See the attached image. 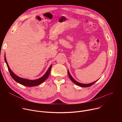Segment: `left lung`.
Segmentation results:
<instances>
[{
  "label": "left lung",
  "mask_w": 122,
  "mask_h": 122,
  "mask_svg": "<svg viewBox=\"0 0 122 122\" xmlns=\"http://www.w3.org/2000/svg\"><path fill=\"white\" fill-rule=\"evenodd\" d=\"M67 73H68V76L69 77V78L71 79V80L72 81H73L75 84H77V85L79 86H81V87H89V86H91L92 85H93V84H94L97 81L93 82H92L91 83H89V84H83V83H80L78 81H75L73 78L71 76V75L70 74V73H69V72L68 71V70L67 71Z\"/></svg>",
  "instance_id": "1"
}]
</instances>
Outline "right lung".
<instances>
[{
	"instance_id": "1",
	"label": "right lung",
	"mask_w": 122,
	"mask_h": 122,
	"mask_svg": "<svg viewBox=\"0 0 122 122\" xmlns=\"http://www.w3.org/2000/svg\"><path fill=\"white\" fill-rule=\"evenodd\" d=\"M4 59H5V62L7 64V66H8V68L9 69V71L10 72V75L11 77L12 78V79L14 81H15L16 82H18V83H20V84H21L23 85L28 86V87L35 86L41 84V83H42L43 82H44L46 80V79L48 77V76H49V75L50 73L51 66H52V65H51V66H50V67L48 69V71H47L46 73L42 77H41V78H39L37 80H30L20 78L18 76H17V75H16L11 71V69H10V68L9 66V65L7 63V60H6V56H5V55Z\"/></svg>"
}]
</instances>
